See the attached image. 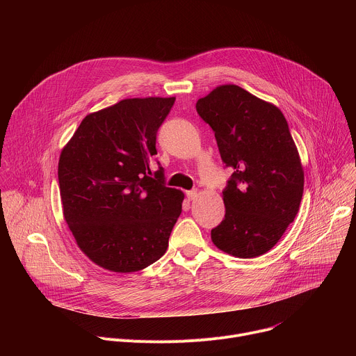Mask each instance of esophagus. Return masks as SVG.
<instances>
[{"instance_id":"obj_1","label":"esophagus","mask_w":356,"mask_h":356,"mask_svg":"<svg viewBox=\"0 0 356 356\" xmlns=\"http://www.w3.org/2000/svg\"><path fill=\"white\" fill-rule=\"evenodd\" d=\"M197 190H188V191H186V195H187V198L191 201V200H194L195 197H197Z\"/></svg>"}]
</instances>
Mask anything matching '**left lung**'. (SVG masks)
Returning a JSON list of instances; mask_svg holds the SVG:
<instances>
[{"label":"left lung","mask_w":356,"mask_h":356,"mask_svg":"<svg viewBox=\"0 0 356 356\" xmlns=\"http://www.w3.org/2000/svg\"><path fill=\"white\" fill-rule=\"evenodd\" d=\"M195 110L216 135L232 175L222 190L225 217L214 245L236 258L270 250L298 211L304 172L282 111L235 84L214 88Z\"/></svg>","instance_id":"obj_1"}]
</instances>
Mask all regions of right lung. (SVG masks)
Masks as SVG:
<instances>
[{"label":"right lung","instance_id":"add662e5","mask_svg":"<svg viewBox=\"0 0 356 356\" xmlns=\"http://www.w3.org/2000/svg\"><path fill=\"white\" fill-rule=\"evenodd\" d=\"M175 97L127 98L88 114L59 159L65 220L88 259L111 272H138L161 259L184 194L165 186L156 134Z\"/></svg>","mask_w":356,"mask_h":356}]
</instances>
